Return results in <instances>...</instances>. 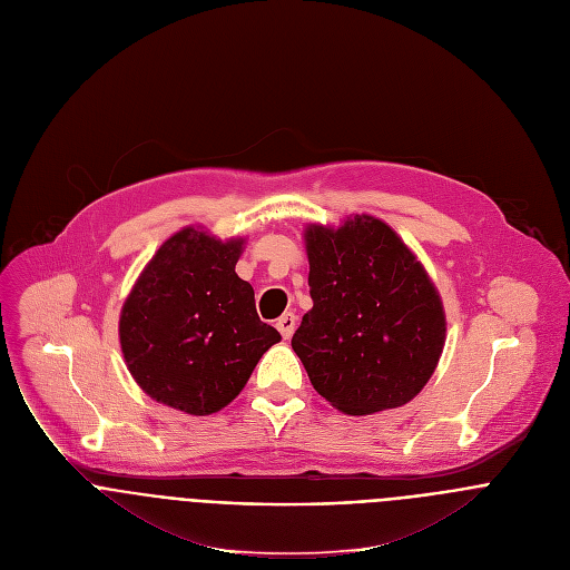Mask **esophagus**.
<instances>
[{
	"instance_id": "esophagus-1",
	"label": "esophagus",
	"mask_w": 570,
	"mask_h": 570,
	"mask_svg": "<svg viewBox=\"0 0 570 570\" xmlns=\"http://www.w3.org/2000/svg\"><path fill=\"white\" fill-rule=\"evenodd\" d=\"M295 325H297V316H295L293 312L282 314V316H279V321H277V330L282 332V336H284V338H291V336H293Z\"/></svg>"
}]
</instances>
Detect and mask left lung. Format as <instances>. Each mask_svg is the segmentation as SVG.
<instances>
[{
    "label": "left lung",
    "mask_w": 570,
    "mask_h": 570,
    "mask_svg": "<svg viewBox=\"0 0 570 570\" xmlns=\"http://www.w3.org/2000/svg\"><path fill=\"white\" fill-rule=\"evenodd\" d=\"M309 293L291 346L332 407L364 416L420 394L446 341L442 297L392 226L351 215L307 224Z\"/></svg>",
    "instance_id": "8db88e82"
}]
</instances>
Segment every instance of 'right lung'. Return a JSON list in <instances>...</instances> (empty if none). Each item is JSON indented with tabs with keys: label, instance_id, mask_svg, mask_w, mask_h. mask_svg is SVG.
<instances>
[{
	"label": "right lung",
	"instance_id": "obj_1",
	"mask_svg": "<svg viewBox=\"0 0 570 570\" xmlns=\"http://www.w3.org/2000/svg\"><path fill=\"white\" fill-rule=\"evenodd\" d=\"M245 238L183 226L132 284L119 341L135 383L154 401L206 416L229 405L282 334L263 323L236 275Z\"/></svg>",
	"mask_w": 570,
	"mask_h": 570
}]
</instances>
